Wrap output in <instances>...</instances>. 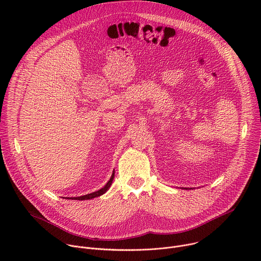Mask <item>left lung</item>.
<instances>
[{"label":"left lung","mask_w":261,"mask_h":261,"mask_svg":"<svg viewBox=\"0 0 261 261\" xmlns=\"http://www.w3.org/2000/svg\"><path fill=\"white\" fill-rule=\"evenodd\" d=\"M185 189H187V188H185Z\"/></svg>","instance_id":"1"}]
</instances>
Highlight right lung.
<instances>
[{"label":"right lung","mask_w":261,"mask_h":261,"mask_svg":"<svg viewBox=\"0 0 261 261\" xmlns=\"http://www.w3.org/2000/svg\"><path fill=\"white\" fill-rule=\"evenodd\" d=\"M114 177H115V171L113 172V174H111V177L110 179L107 181V184L104 186L103 188H101L100 190L96 191V192H93V193H90V194H87V195H83V196H79V197H70L69 199H75V200H88V199H92V198H95V197H99L101 196L102 194H104L110 187L111 182H113L114 180Z\"/></svg>","instance_id":"right-lung-1"}]
</instances>
